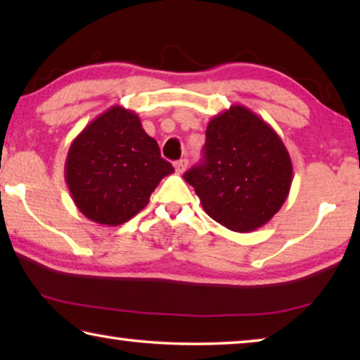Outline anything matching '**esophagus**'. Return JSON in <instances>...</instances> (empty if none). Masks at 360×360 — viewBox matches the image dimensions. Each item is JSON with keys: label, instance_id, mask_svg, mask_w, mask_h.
<instances>
[{"label": "esophagus", "instance_id": "obj_1", "mask_svg": "<svg viewBox=\"0 0 360 360\" xmlns=\"http://www.w3.org/2000/svg\"><path fill=\"white\" fill-rule=\"evenodd\" d=\"M186 168H187V158H181V160H178L174 163V169H176V173H179V174H182L186 172Z\"/></svg>", "mask_w": 360, "mask_h": 360}]
</instances>
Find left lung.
<instances>
[{"label": "left lung", "mask_w": 360, "mask_h": 360, "mask_svg": "<svg viewBox=\"0 0 360 360\" xmlns=\"http://www.w3.org/2000/svg\"><path fill=\"white\" fill-rule=\"evenodd\" d=\"M283 139L251 109L233 105L206 127L203 162L184 174L206 214L233 231H252L281 210L292 184Z\"/></svg>", "instance_id": "left-lung-1"}]
</instances>
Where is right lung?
I'll return each mask as SVG.
<instances>
[{
  "instance_id": "obj_1",
  "label": "right lung",
  "mask_w": 360,
  "mask_h": 360,
  "mask_svg": "<svg viewBox=\"0 0 360 360\" xmlns=\"http://www.w3.org/2000/svg\"><path fill=\"white\" fill-rule=\"evenodd\" d=\"M173 172L138 114L119 105L72 139L65 162L66 186L77 210L109 227L136 216L158 182Z\"/></svg>"
}]
</instances>
